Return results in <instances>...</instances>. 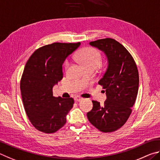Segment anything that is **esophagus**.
<instances>
[{"label": "esophagus", "instance_id": "1", "mask_svg": "<svg viewBox=\"0 0 160 160\" xmlns=\"http://www.w3.org/2000/svg\"><path fill=\"white\" fill-rule=\"evenodd\" d=\"M83 98L82 97H80V96H75V98H74V100H76V101H81V100H82Z\"/></svg>", "mask_w": 160, "mask_h": 160}]
</instances>
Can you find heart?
I'll return each instance as SVG.
<instances>
[{
  "label": "heart",
  "instance_id": "1",
  "mask_svg": "<svg viewBox=\"0 0 160 160\" xmlns=\"http://www.w3.org/2000/svg\"><path fill=\"white\" fill-rule=\"evenodd\" d=\"M77 60L82 63L85 68L96 67L99 65L102 60V55L98 50L95 48L86 47L80 50L77 54ZM69 61L66 60L64 68L66 69L69 66Z\"/></svg>",
  "mask_w": 160,
  "mask_h": 160
}]
</instances>
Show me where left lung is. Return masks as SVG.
Wrapping results in <instances>:
<instances>
[{"label":"left lung","instance_id":"obj_1","mask_svg":"<svg viewBox=\"0 0 160 160\" xmlns=\"http://www.w3.org/2000/svg\"><path fill=\"white\" fill-rule=\"evenodd\" d=\"M90 44L107 55V69L98 84L105 89L108 99L102 105L92 100L93 107L87 117L99 131L113 132L124 125L132 112L138 91V68L131 53L114 39H98Z\"/></svg>","mask_w":160,"mask_h":160}]
</instances>
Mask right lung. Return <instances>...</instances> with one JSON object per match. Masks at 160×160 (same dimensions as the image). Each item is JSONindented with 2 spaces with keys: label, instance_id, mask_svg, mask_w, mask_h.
<instances>
[{
  "label": "right lung",
  "instance_id": "1",
  "mask_svg": "<svg viewBox=\"0 0 160 160\" xmlns=\"http://www.w3.org/2000/svg\"><path fill=\"white\" fill-rule=\"evenodd\" d=\"M80 45H46L36 50L27 62L20 81L22 102L30 122L39 131L53 133L65 124L74 100L53 96L52 87L63 77L64 61Z\"/></svg>",
  "mask_w": 160,
  "mask_h": 160
}]
</instances>
